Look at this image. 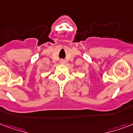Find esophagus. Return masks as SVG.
<instances>
[{
  "label": "esophagus",
  "mask_w": 133,
  "mask_h": 133,
  "mask_svg": "<svg viewBox=\"0 0 133 133\" xmlns=\"http://www.w3.org/2000/svg\"><path fill=\"white\" fill-rule=\"evenodd\" d=\"M60 64H65V61L64 60H61L60 61Z\"/></svg>",
  "instance_id": "esophagus-1"
}]
</instances>
